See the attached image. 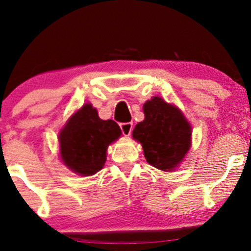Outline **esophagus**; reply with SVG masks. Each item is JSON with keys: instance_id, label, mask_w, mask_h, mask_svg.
<instances>
[{"instance_id": "esophagus-1", "label": "esophagus", "mask_w": 251, "mask_h": 251, "mask_svg": "<svg viewBox=\"0 0 251 251\" xmlns=\"http://www.w3.org/2000/svg\"><path fill=\"white\" fill-rule=\"evenodd\" d=\"M120 129H122L123 134L128 136L132 133L133 129V124L132 123H123L120 124Z\"/></svg>"}]
</instances>
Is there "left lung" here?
Returning <instances> with one entry per match:
<instances>
[{"label":"left lung","instance_id":"obj_1","mask_svg":"<svg viewBox=\"0 0 251 251\" xmlns=\"http://www.w3.org/2000/svg\"><path fill=\"white\" fill-rule=\"evenodd\" d=\"M145 119L133 139L140 142L147 162L162 171L175 170L191 147V126L178 107L155 96L144 104Z\"/></svg>","mask_w":251,"mask_h":251}]
</instances>
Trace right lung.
Segmentation results:
<instances>
[{"instance_id": "obj_1", "label": "right lung", "mask_w": 251, "mask_h": 251, "mask_svg": "<svg viewBox=\"0 0 251 251\" xmlns=\"http://www.w3.org/2000/svg\"><path fill=\"white\" fill-rule=\"evenodd\" d=\"M122 131L113 120H102L90 103L75 112L59 133L63 164L80 176H91L104 167L106 149Z\"/></svg>"}]
</instances>
